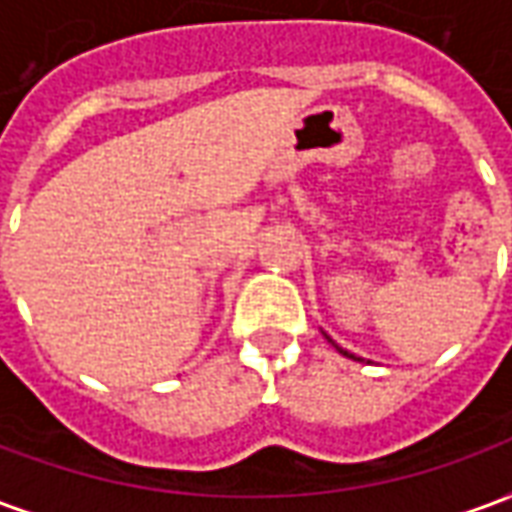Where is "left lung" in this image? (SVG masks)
<instances>
[{"mask_svg":"<svg viewBox=\"0 0 512 512\" xmlns=\"http://www.w3.org/2000/svg\"><path fill=\"white\" fill-rule=\"evenodd\" d=\"M323 337H326V340H329V343H332V345H334V348H337V351H340V354H343V356H348V359H354V362H362V359H359V356H354V354H348V351H345V348H340V345L334 343V340H332V337H329V334H323Z\"/></svg>","mask_w":512,"mask_h":512,"instance_id":"8db88e82","label":"left lung"}]
</instances>
